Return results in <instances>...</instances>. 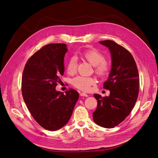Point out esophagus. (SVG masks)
Instances as JSON below:
<instances>
[{
    "label": "esophagus",
    "instance_id": "esophagus-1",
    "mask_svg": "<svg viewBox=\"0 0 158 158\" xmlns=\"http://www.w3.org/2000/svg\"><path fill=\"white\" fill-rule=\"evenodd\" d=\"M80 95H81V96H84V97H88V95L87 94L84 93V92L80 93Z\"/></svg>",
    "mask_w": 158,
    "mask_h": 158
}]
</instances>
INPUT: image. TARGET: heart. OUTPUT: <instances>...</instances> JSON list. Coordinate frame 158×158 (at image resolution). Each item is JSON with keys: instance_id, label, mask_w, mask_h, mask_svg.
Listing matches in <instances>:
<instances>
[{"instance_id": "b5f03b06", "label": "heart", "mask_w": 158, "mask_h": 158, "mask_svg": "<svg viewBox=\"0 0 158 158\" xmlns=\"http://www.w3.org/2000/svg\"><path fill=\"white\" fill-rule=\"evenodd\" d=\"M80 56L94 66V73L99 78H104L108 76L111 70V66L109 62L106 60V56L102 52L92 48L81 52ZM66 70L69 75H73L76 73L77 63L74 57H72L68 60L66 64ZM71 84L76 88L84 92H88L95 84V80L93 77L78 76L72 80Z\"/></svg>"}]
</instances>
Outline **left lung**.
<instances>
[{
    "label": "left lung",
    "instance_id": "left-lung-1",
    "mask_svg": "<svg viewBox=\"0 0 158 158\" xmlns=\"http://www.w3.org/2000/svg\"><path fill=\"white\" fill-rule=\"evenodd\" d=\"M109 47L112 68L103 88L110 91L109 96L94 95L98 101L93 120L97 125L111 128L128 116L135 107L139 92V74L132 55L125 47L112 40L99 41Z\"/></svg>",
    "mask_w": 158,
    "mask_h": 158
}]
</instances>
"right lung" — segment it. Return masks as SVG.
I'll return each instance as SVG.
<instances>
[{
    "instance_id": "1",
    "label": "right lung",
    "mask_w": 158,
    "mask_h": 158,
    "mask_svg": "<svg viewBox=\"0 0 158 158\" xmlns=\"http://www.w3.org/2000/svg\"><path fill=\"white\" fill-rule=\"evenodd\" d=\"M64 44L44 46L27 60L22 78V96L31 116L47 130H59L68 123L79 94L70 88L56 92L64 74Z\"/></svg>"
}]
</instances>
